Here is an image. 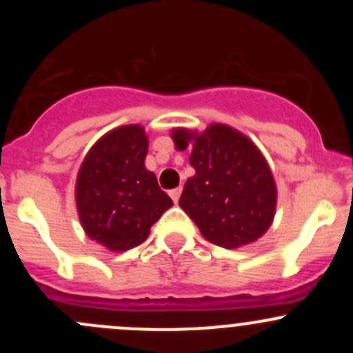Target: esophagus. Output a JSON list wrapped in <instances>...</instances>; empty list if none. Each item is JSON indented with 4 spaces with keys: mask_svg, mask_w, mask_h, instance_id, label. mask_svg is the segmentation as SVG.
Listing matches in <instances>:
<instances>
[{
    "mask_svg": "<svg viewBox=\"0 0 353 353\" xmlns=\"http://www.w3.org/2000/svg\"><path fill=\"white\" fill-rule=\"evenodd\" d=\"M181 191H183V190H181V188H176V190H172V191H170V198H172V201L174 203H177V201H179V198H181Z\"/></svg>",
    "mask_w": 353,
    "mask_h": 353,
    "instance_id": "esophagus-1",
    "label": "esophagus"
}]
</instances>
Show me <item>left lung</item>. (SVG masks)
I'll return each mask as SVG.
<instances>
[{
  "instance_id": "8db88e82",
  "label": "left lung",
  "mask_w": 353,
  "mask_h": 353,
  "mask_svg": "<svg viewBox=\"0 0 353 353\" xmlns=\"http://www.w3.org/2000/svg\"><path fill=\"white\" fill-rule=\"evenodd\" d=\"M176 148L191 147L194 176L184 184L179 206L210 243L225 249L258 241L272 227L276 184L265 155L237 131L212 123L205 131L174 128Z\"/></svg>"
}]
</instances>
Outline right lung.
Returning a JSON list of instances; mask_svg holds the SVG:
<instances>
[{
    "label": "right lung",
    "instance_id": "1",
    "mask_svg": "<svg viewBox=\"0 0 353 353\" xmlns=\"http://www.w3.org/2000/svg\"><path fill=\"white\" fill-rule=\"evenodd\" d=\"M147 152L145 128L124 124L99 138L78 170L74 201L81 227L112 252L140 245L174 205L145 167Z\"/></svg>",
    "mask_w": 353,
    "mask_h": 353
}]
</instances>
